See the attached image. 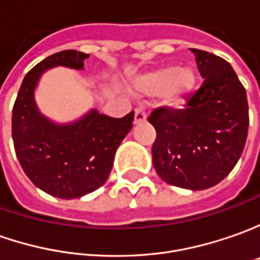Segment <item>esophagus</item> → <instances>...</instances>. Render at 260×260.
Wrapping results in <instances>:
<instances>
[{
	"instance_id": "34e87169",
	"label": "esophagus",
	"mask_w": 260,
	"mask_h": 260,
	"mask_svg": "<svg viewBox=\"0 0 260 260\" xmlns=\"http://www.w3.org/2000/svg\"><path fill=\"white\" fill-rule=\"evenodd\" d=\"M147 121V113L144 112L142 109H137L135 111V116H134V122L138 125V123H142V122Z\"/></svg>"
}]
</instances>
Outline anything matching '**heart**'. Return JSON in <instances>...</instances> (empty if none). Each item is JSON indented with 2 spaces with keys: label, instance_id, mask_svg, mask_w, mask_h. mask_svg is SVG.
I'll return each instance as SVG.
<instances>
[{
  "label": "heart",
  "instance_id": "heart-1",
  "mask_svg": "<svg viewBox=\"0 0 260 260\" xmlns=\"http://www.w3.org/2000/svg\"><path fill=\"white\" fill-rule=\"evenodd\" d=\"M197 75L192 68L168 64L134 80L132 87L138 94L148 98L164 96L170 106H180L194 92Z\"/></svg>",
  "mask_w": 260,
  "mask_h": 260
}]
</instances>
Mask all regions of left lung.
<instances>
[{"label":"left lung","mask_w":260,"mask_h":260,"mask_svg":"<svg viewBox=\"0 0 260 260\" xmlns=\"http://www.w3.org/2000/svg\"><path fill=\"white\" fill-rule=\"evenodd\" d=\"M202 87L184 109L159 108L148 121L157 131L152 162L166 183L206 190L235 168L246 144V90L226 60L191 49Z\"/></svg>","instance_id":"left-lung-1"}]
</instances>
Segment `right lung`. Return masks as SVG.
<instances>
[{
  "mask_svg": "<svg viewBox=\"0 0 260 260\" xmlns=\"http://www.w3.org/2000/svg\"><path fill=\"white\" fill-rule=\"evenodd\" d=\"M89 54L58 51L25 75L13 109L15 154L36 187L58 199H77L106 183L122 139L132 129L134 112L111 118L90 109L79 119L58 123L43 115L36 89L44 72L53 68L85 69Z\"/></svg>",
  "mask_w": 260,
  "mask_h": 260,
  "instance_id": "1",
  "label": "right lung"
}]
</instances>
